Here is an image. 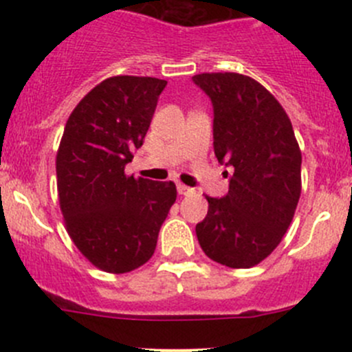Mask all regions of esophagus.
I'll return each mask as SVG.
<instances>
[{
  "label": "esophagus",
  "instance_id": "esophagus-1",
  "mask_svg": "<svg viewBox=\"0 0 352 352\" xmlns=\"http://www.w3.org/2000/svg\"><path fill=\"white\" fill-rule=\"evenodd\" d=\"M177 192H179L180 196H187V194L192 192V189L187 186H184V184H177Z\"/></svg>",
  "mask_w": 352,
  "mask_h": 352
}]
</instances>
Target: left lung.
<instances>
[{
	"label": "left lung",
	"instance_id": "1",
	"mask_svg": "<svg viewBox=\"0 0 352 352\" xmlns=\"http://www.w3.org/2000/svg\"><path fill=\"white\" fill-rule=\"evenodd\" d=\"M192 80L214 109L216 158L233 166L228 194L206 196L208 214L196 226L199 245L226 267H254L272 254L293 221L301 150L286 110L254 78L201 73Z\"/></svg>",
	"mask_w": 352,
	"mask_h": 352
}]
</instances>
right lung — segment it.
Listing matches in <instances>:
<instances>
[{"mask_svg": "<svg viewBox=\"0 0 352 352\" xmlns=\"http://www.w3.org/2000/svg\"><path fill=\"white\" fill-rule=\"evenodd\" d=\"M166 81L112 76L91 88L67 119L58 155L66 232L95 267L124 274L146 264L177 199L173 182L126 175L143 144Z\"/></svg>", "mask_w": 352, "mask_h": 352, "instance_id": "add662e5", "label": "right lung"}]
</instances>
